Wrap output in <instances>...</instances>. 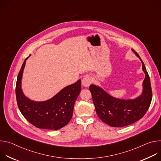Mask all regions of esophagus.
I'll return each mask as SVG.
<instances>
[{"mask_svg": "<svg viewBox=\"0 0 161 161\" xmlns=\"http://www.w3.org/2000/svg\"><path fill=\"white\" fill-rule=\"evenodd\" d=\"M92 82V78L89 76H86L83 78L81 83L83 86L85 87H88L91 84Z\"/></svg>", "mask_w": 161, "mask_h": 161, "instance_id": "obj_1", "label": "esophagus"}]
</instances>
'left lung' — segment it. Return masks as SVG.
Returning a JSON list of instances; mask_svg holds the SVG:
<instances>
[{
  "label": "left lung",
  "mask_w": 161,
  "mask_h": 161,
  "mask_svg": "<svg viewBox=\"0 0 161 161\" xmlns=\"http://www.w3.org/2000/svg\"><path fill=\"white\" fill-rule=\"evenodd\" d=\"M131 50L141 60L142 69L145 75L141 95L134 99H119L111 96L98 85L92 84L89 86L99 118L105 124L114 127L127 126L141 119L152 101L150 80L146 67L138 53L134 50Z\"/></svg>",
  "instance_id": "8db88e82"
}]
</instances>
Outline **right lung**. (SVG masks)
I'll use <instances>...</instances> for the list:
<instances>
[{
  "mask_svg": "<svg viewBox=\"0 0 161 161\" xmlns=\"http://www.w3.org/2000/svg\"><path fill=\"white\" fill-rule=\"evenodd\" d=\"M27 57L17 78L16 97L21 114L31 124L39 129L58 130L71 120L74 105L81 91V80L62 88L51 99L44 101L31 100L24 94L21 80Z\"/></svg>",
  "mask_w": 161,
  "mask_h": 161,
  "instance_id": "right-lung-1",
  "label": "right lung"
}]
</instances>
